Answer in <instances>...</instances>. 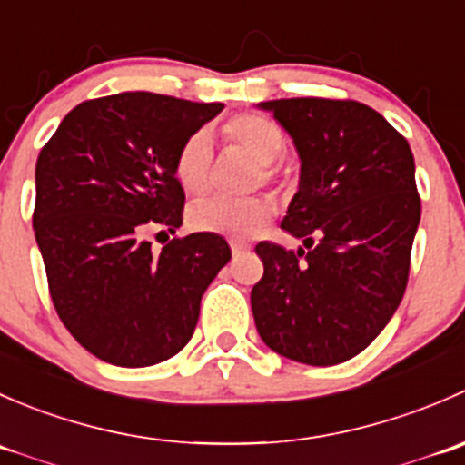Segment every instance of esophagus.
Here are the masks:
<instances>
[{"label":"esophagus","instance_id":"34e87169","mask_svg":"<svg viewBox=\"0 0 465 465\" xmlns=\"http://www.w3.org/2000/svg\"><path fill=\"white\" fill-rule=\"evenodd\" d=\"M245 252H250V245H247V242H238V241L232 242V254L233 256H241V254H245Z\"/></svg>","mask_w":465,"mask_h":465}]
</instances>
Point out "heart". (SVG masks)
Wrapping results in <instances>:
<instances>
[{"instance_id": "1", "label": "heart", "mask_w": 465, "mask_h": 465, "mask_svg": "<svg viewBox=\"0 0 465 465\" xmlns=\"http://www.w3.org/2000/svg\"><path fill=\"white\" fill-rule=\"evenodd\" d=\"M223 134L233 148L245 153L252 162H256V171L252 175L250 189L270 186L279 191L283 186V168L276 159L285 150V134L276 121L270 116L245 112L236 114L223 125ZM211 134L198 130L180 145L175 157V180L182 189L191 195H200L209 189L211 182ZM274 215V204L267 198L247 200H223L203 198L189 209V224L195 232L218 233L227 238H250L262 232Z\"/></svg>"}]
</instances>
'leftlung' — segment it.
<instances>
[{
    "mask_svg": "<svg viewBox=\"0 0 465 465\" xmlns=\"http://www.w3.org/2000/svg\"><path fill=\"white\" fill-rule=\"evenodd\" d=\"M302 159L281 229L306 251L259 242L252 288L261 340L283 358L331 367L362 353L396 312L420 220L414 154L376 110L337 98L261 103Z\"/></svg>",
    "mask_w": 465,
    "mask_h": 465,
    "instance_id": "8db88e82",
    "label": "left lung"
}]
</instances>
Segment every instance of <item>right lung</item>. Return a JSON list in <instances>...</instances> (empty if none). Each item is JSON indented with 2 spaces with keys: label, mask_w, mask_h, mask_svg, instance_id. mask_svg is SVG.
Listing matches in <instances>:
<instances>
[{
  "label": "right lung",
  "mask_w": 465,
  "mask_h": 465,
  "mask_svg": "<svg viewBox=\"0 0 465 465\" xmlns=\"http://www.w3.org/2000/svg\"><path fill=\"white\" fill-rule=\"evenodd\" d=\"M223 103L124 92L74 107L40 150L33 229L51 302L78 344L116 367H150L189 344L204 290L232 259L218 233L173 238L180 145Z\"/></svg>",
  "instance_id": "add662e5"
}]
</instances>
